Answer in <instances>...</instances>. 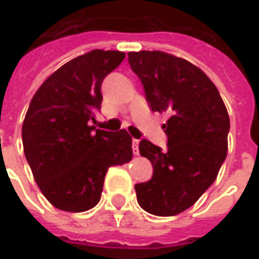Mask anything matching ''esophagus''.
Returning a JSON list of instances; mask_svg holds the SVG:
<instances>
[{
  "instance_id": "esophagus-1",
  "label": "esophagus",
  "mask_w": 259,
  "mask_h": 259,
  "mask_svg": "<svg viewBox=\"0 0 259 259\" xmlns=\"http://www.w3.org/2000/svg\"><path fill=\"white\" fill-rule=\"evenodd\" d=\"M133 153L138 154V140H133Z\"/></svg>"
}]
</instances>
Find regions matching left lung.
<instances>
[{
  "label": "left lung",
  "mask_w": 259,
  "mask_h": 259,
  "mask_svg": "<svg viewBox=\"0 0 259 259\" xmlns=\"http://www.w3.org/2000/svg\"><path fill=\"white\" fill-rule=\"evenodd\" d=\"M153 112L167 113L166 149L140 141V154L153 164V176L137 184V201L154 215L189 208L210 188L227 154L230 121L213 81L189 61L159 51L130 52Z\"/></svg>",
  "instance_id": "8db88e82"
}]
</instances>
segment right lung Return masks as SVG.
Segmentation results:
<instances>
[{
	"label": "right lung",
	"mask_w": 259,
	"mask_h": 259,
	"mask_svg": "<svg viewBox=\"0 0 259 259\" xmlns=\"http://www.w3.org/2000/svg\"><path fill=\"white\" fill-rule=\"evenodd\" d=\"M125 58L96 49L68 61L39 87L27 109L21 138L27 163L54 207L80 213L96 205L110 166L133 159L131 136L96 130L102 83Z\"/></svg>",
	"instance_id": "obj_1"
}]
</instances>
